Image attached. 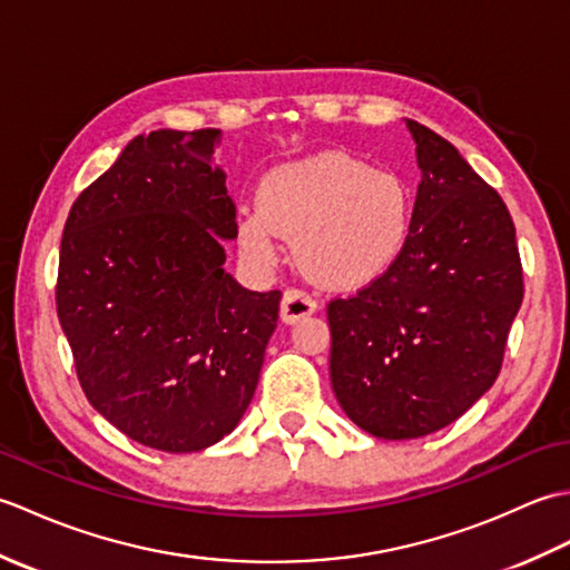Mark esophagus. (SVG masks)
I'll return each instance as SVG.
<instances>
[{
	"instance_id": "34e87169",
	"label": "esophagus",
	"mask_w": 570,
	"mask_h": 570,
	"mask_svg": "<svg viewBox=\"0 0 570 570\" xmlns=\"http://www.w3.org/2000/svg\"><path fill=\"white\" fill-rule=\"evenodd\" d=\"M318 311L316 298H313L304 288H286L282 298V321L296 323L306 316H313Z\"/></svg>"
}]
</instances>
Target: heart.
Segmentation results:
<instances>
[{
    "label": "heart",
    "instance_id": "heart-1",
    "mask_svg": "<svg viewBox=\"0 0 570 570\" xmlns=\"http://www.w3.org/2000/svg\"><path fill=\"white\" fill-rule=\"evenodd\" d=\"M259 210H245L237 242L245 257L272 266L282 237H296V259L313 282L362 288L402 259L414 227V193L404 176L372 168L345 151H323L266 174Z\"/></svg>",
    "mask_w": 570,
    "mask_h": 570
}]
</instances>
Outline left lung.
<instances>
[{
  "label": "left lung",
  "mask_w": 570,
  "mask_h": 570,
  "mask_svg": "<svg viewBox=\"0 0 570 570\" xmlns=\"http://www.w3.org/2000/svg\"><path fill=\"white\" fill-rule=\"evenodd\" d=\"M421 184L409 245L355 296L333 298L331 382L377 439L439 431L498 380L524 298L512 215L451 141L414 119Z\"/></svg>",
  "instance_id": "8db88e82"
}]
</instances>
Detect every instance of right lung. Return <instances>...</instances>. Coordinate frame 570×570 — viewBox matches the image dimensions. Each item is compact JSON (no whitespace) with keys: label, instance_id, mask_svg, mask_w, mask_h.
I'll use <instances>...</instances> for the list:
<instances>
[{"label":"right lung","instance_id":"right-lung-1","mask_svg":"<svg viewBox=\"0 0 570 570\" xmlns=\"http://www.w3.org/2000/svg\"><path fill=\"white\" fill-rule=\"evenodd\" d=\"M220 129L131 139L72 203L56 308L88 402L131 441L203 451L257 390L282 292L229 276L237 210L213 156Z\"/></svg>","mask_w":570,"mask_h":570}]
</instances>
